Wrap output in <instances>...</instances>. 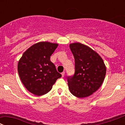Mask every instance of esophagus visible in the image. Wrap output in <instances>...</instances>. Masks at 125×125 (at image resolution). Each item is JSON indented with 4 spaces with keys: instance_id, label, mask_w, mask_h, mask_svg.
Masks as SVG:
<instances>
[{
    "instance_id": "esophagus-1",
    "label": "esophagus",
    "mask_w": 125,
    "mask_h": 125,
    "mask_svg": "<svg viewBox=\"0 0 125 125\" xmlns=\"http://www.w3.org/2000/svg\"><path fill=\"white\" fill-rule=\"evenodd\" d=\"M65 72H63L62 73V77H63V76H65Z\"/></svg>"
}]
</instances>
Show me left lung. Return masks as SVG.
I'll return each instance as SVG.
<instances>
[{
  "instance_id": "1",
  "label": "left lung",
  "mask_w": 125,
  "mask_h": 125,
  "mask_svg": "<svg viewBox=\"0 0 125 125\" xmlns=\"http://www.w3.org/2000/svg\"><path fill=\"white\" fill-rule=\"evenodd\" d=\"M75 58V73L67 76L69 90L78 98L90 96L104 81L106 67L102 57L89 47L80 43L70 44Z\"/></svg>"
}]
</instances>
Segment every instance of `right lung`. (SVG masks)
Instances as JSON below:
<instances>
[{"mask_svg": "<svg viewBox=\"0 0 125 125\" xmlns=\"http://www.w3.org/2000/svg\"><path fill=\"white\" fill-rule=\"evenodd\" d=\"M58 45L49 42L35 43L23 53L18 63V73L22 83L37 96L50 92L62 76L50 61V56Z\"/></svg>", "mask_w": 125, "mask_h": 125, "instance_id": "right-lung-1", "label": "right lung"}]
</instances>
